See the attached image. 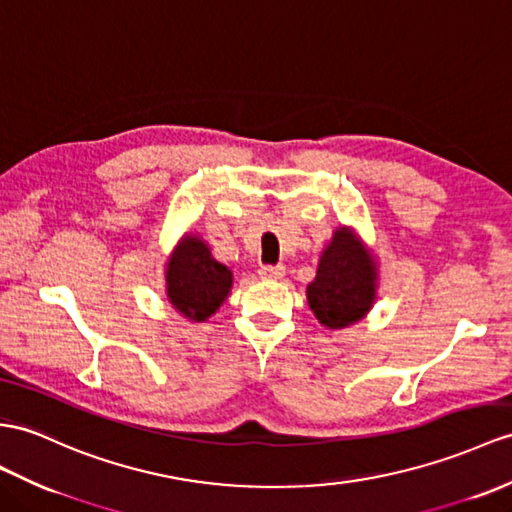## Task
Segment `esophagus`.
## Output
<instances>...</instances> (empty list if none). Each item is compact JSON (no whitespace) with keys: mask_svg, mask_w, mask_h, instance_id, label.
<instances>
[{"mask_svg":"<svg viewBox=\"0 0 512 512\" xmlns=\"http://www.w3.org/2000/svg\"><path fill=\"white\" fill-rule=\"evenodd\" d=\"M258 276L263 280H280L284 276V267L282 265H267V267H260Z\"/></svg>","mask_w":512,"mask_h":512,"instance_id":"esophagus-1","label":"esophagus"}]
</instances>
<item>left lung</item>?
Returning <instances> with one entry per match:
<instances>
[{
	"label": "left lung",
	"mask_w": 512,
	"mask_h": 512,
	"mask_svg": "<svg viewBox=\"0 0 512 512\" xmlns=\"http://www.w3.org/2000/svg\"><path fill=\"white\" fill-rule=\"evenodd\" d=\"M378 297V263L350 226H339L323 247L306 299L321 326L341 330L365 319Z\"/></svg>",
	"instance_id": "left-lung-1"
}]
</instances>
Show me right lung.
<instances>
[{
  "label": "right lung",
  "mask_w": 512,
  "mask_h": 512,
  "mask_svg": "<svg viewBox=\"0 0 512 512\" xmlns=\"http://www.w3.org/2000/svg\"><path fill=\"white\" fill-rule=\"evenodd\" d=\"M232 280V271L217 263L208 243L193 232L182 236L165 263L169 304L193 323L217 313L232 291Z\"/></svg>",
  "instance_id": "1"
}]
</instances>
